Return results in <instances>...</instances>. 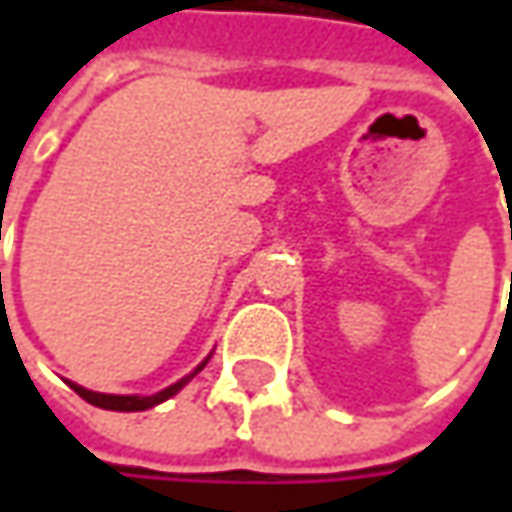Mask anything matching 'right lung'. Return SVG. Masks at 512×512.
<instances>
[{
	"instance_id": "1",
	"label": "right lung",
	"mask_w": 512,
	"mask_h": 512,
	"mask_svg": "<svg viewBox=\"0 0 512 512\" xmlns=\"http://www.w3.org/2000/svg\"><path fill=\"white\" fill-rule=\"evenodd\" d=\"M207 362H202L199 367H196V373L205 367ZM193 379V373L187 376V379H182V382L170 384V387H165L162 393H153V396H108V393H93V390H85V387H79V384H70L85 402L96 404V407H105V410H122V413H130V410H148V407H153V404L165 402V399H170L173 393H179L182 387H185L187 382Z\"/></svg>"
}]
</instances>
